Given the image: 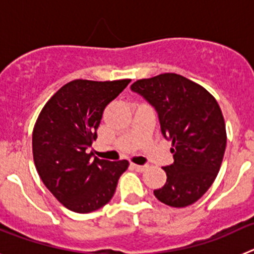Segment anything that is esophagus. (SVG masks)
I'll list each match as a JSON object with an SVG mask.
<instances>
[{
    "label": "esophagus",
    "mask_w": 254,
    "mask_h": 254,
    "mask_svg": "<svg viewBox=\"0 0 254 254\" xmlns=\"http://www.w3.org/2000/svg\"><path fill=\"white\" fill-rule=\"evenodd\" d=\"M131 167L133 168L136 172H143V170L146 169V165H137V164H131Z\"/></svg>",
    "instance_id": "1"
}]
</instances>
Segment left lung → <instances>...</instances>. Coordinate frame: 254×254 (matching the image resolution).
Instances as JSON below:
<instances>
[{
	"label": "left lung",
	"instance_id": "8db88e82",
	"mask_svg": "<svg viewBox=\"0 0 254 254\" xmlns=\"http://www.w3.org/2000/svg\"><path fill=\"white\" fill-rule=\"evenodd\" d=\"M131 90L155 108L161 133L172 141L174 163L163 168L167 182L155 197L172 207L192 205L214 183L225 152V122L216 99L177 73L137 80Z\"/></svg>",
	"mask_w": 254,
	"mask_h": 254
}]
</instances>
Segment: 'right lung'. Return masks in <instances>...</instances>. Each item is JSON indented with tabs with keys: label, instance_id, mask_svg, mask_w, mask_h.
<instances>
[{
	"label": "right lung",
	"instance_id": "add662e5",
	"mask_svg": "<svg viewBox=\"0 0 254 254\" xmlns=\"http://www.w3.org/2000/svg\"><path fill=\"white\" fill-rule=\"evenodd\" d=\"M131 80H73L47 102L33 131V158L44 186L64 207L87 214L107 205L128 161L89 152L105 107Z\"/></svg>",
	"mask_w": 254,
	"mask_h": 254
}]
</instances>
